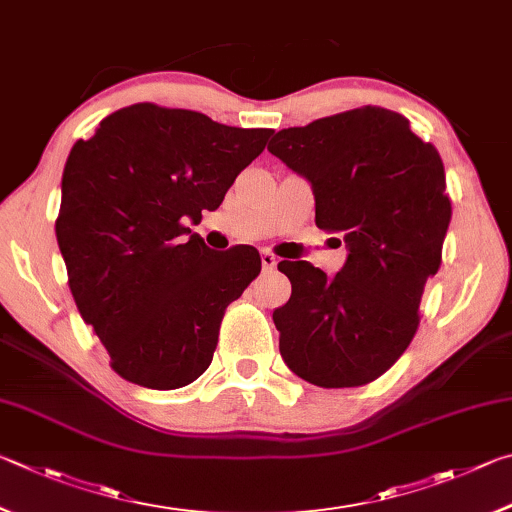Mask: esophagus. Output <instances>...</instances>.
Returning a JSON list of instances; mask_svg holds the SVG:
<instances>
[{"instance_id": "obj_1", "label": "esophagus", "mask_w": 512, "mask_h": 512, "mask_svg": "<svg viewBox=\"0 0 512 512\" xmlns=\"http://www.w3.org/2000/svg\"><path fill=\"white\" fill-rule=\"evenodd\" d=\"M261 263H263V270L265 272H272L276 265H279V258H276L272 251H263L261 254Z\"/></svg>"}]
</instances>
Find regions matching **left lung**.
<instances>
[{
    "label": "left lung",
    "mask_w": 512,
    "mask_h": 512,
    "mask_svg": "<svg viewBox=\"0 0 512 512\" xmlns=\"http://www.w3.org/2000/svg\"><path fill=\"white\" fill-rule=\"evenodd\" d=\"M267 150L308 179L317 227L348 249L330 279L306 261L279 263L292 283L272 315L283 360L317 387H362L407 351L441 267L452 218L441 155L405 116L373 105L276 132Z\"/></svg>",
    "instance_id": "1"
}]
</instances>
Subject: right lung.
Listing matches in <instances>:
<instances>
[{
  "mask_svg": "<svg viewBox=\"0 0 512 512\" xmlns=\"http://www.w3.org/2000/svg\"><path fill=\"white\" fill-rule=\"evenodd\" d=\"M272 132L137 103L74 143L56 238L80 317L123 380L170 391L209 369L224 310L261 256L213 251L186 224L218 209Z\"/></svg>",
  "mask_w": 512,
  "mask_h": 512,
  "instance_id": "obj_1",
  "label": "right lung"
}]
</instances>
